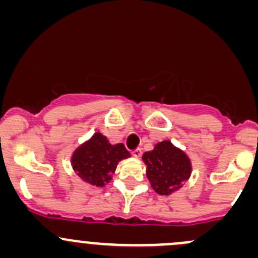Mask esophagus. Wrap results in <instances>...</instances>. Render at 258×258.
I'll list each match as a JSON object with an SVG mask.
<instances>
[{
  "label": "esophagus",
  "instance_id": "obj_1",
  "mask_svg": "<svg viewBox=\"0 0 258 258\" xmlns=\"http://www.w3.org/2000/svg\"><path fill=\"white\" fill-rule=\"evenodd\" d=\"M132 157H135V158H140L141 155H142V149H140V148H137V149H135V151H132Z\"/></svg>",
  "mask_w": 258,
  "mask_h": 258
}]
</instances>
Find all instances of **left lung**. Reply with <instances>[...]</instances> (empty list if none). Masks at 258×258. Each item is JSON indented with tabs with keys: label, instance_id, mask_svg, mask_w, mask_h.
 <instances>
[{
	"label": "left lung",
	"instance_id": "left-lung-1",
	"mask_svg": "<svg viewBox=\"0 0 258 258\" xmlns=\"http://www.w3.org/2000/svg\"><path fill=\"white\" fill-rule=\"evenodd\" d=\"M142 160L152 188L160 196L174 194L191 176V159L170 141L155 144L153 151L144 153Z\"/></svg>",
	"mask_w": 258,
	"mask_h": 258
}]
</instances>
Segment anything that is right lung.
Segmentation results:
<instances>
[{
    "mask_svg": "<svg viewBox=\"0 0 258 258\" xmlns=\"http://www.w3.org/2000/svg\"><path fill=\"white\" fill-rule=\"evenodd\" d=\"M131 157L122 143L111 144L109 140L95 132L82 143L71 157V165L82 181L95 187H104L112 180L117 164Z\"/></svg>",
    "mask_w": 258,
    "mask_h": 258,
    "instance_id": "obj_1",
    "label": "right lung"
}]
</instances>
